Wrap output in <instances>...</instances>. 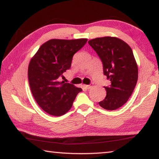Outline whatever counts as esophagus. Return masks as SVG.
<instances>
[{"instance_id": "obj_1", "label": "esophagus", "mask_w": 159, "mask_h": 159, "mask_svg": "<svg viewBox=\"0 0 159 159\" xmlns=\"http://www.w3.org/2000/svg\"><path fill=\"white\" fill-rule=\"evenodd\" d=\"M83 86H84L85 88H86V89H89L90 88H92V84H90V85H85V84H84V85H83Z\"/></svg>"}]
</instances>
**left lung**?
I'll return each instance as SVG.
<instances>
[{
  "mask_svg": "<svg viewBox=\"0 0 159 159\" xmlns=\"http://www.w3.org/2000/svg\"><path fill=\"white\" fill-rule=\"evenodd\" d=\"M103 63L104 74L111 84L104 87L105 99L99 102L107 110H115L128 101L138 80V66L127 43L116 37L97 38L88 41Z\"/></svg>",
  "mask_w": 159,
  "mask_h": 159,
  "instance_id": "8db88e82",
  "label": "left lung"
}]
</instances>
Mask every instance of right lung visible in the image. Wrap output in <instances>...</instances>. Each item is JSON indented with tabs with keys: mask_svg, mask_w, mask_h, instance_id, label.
I'll use <instances>...</instances> for the list:
<instances>
[{
	"mask_svg": "<svg viewBox=\"0 0 159 159\" xmlns=\"http://www.w3.org/2000/svg\"><path fill=\"white\" fill-rule=\"evenodd\" d=\"M87 41V38L52 39L43 44L31 58L28 71L31 92L48 114L57 116L66 114L82 91L74 84L60 82L59 77L70 69L73 55Z\"/></svg>",
	"mask_w": 159,
	"mask_h": 159,
	"instance_id": "add662e5",
	"label": "right lung"
}]
</instances>
